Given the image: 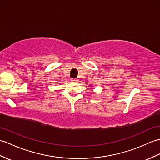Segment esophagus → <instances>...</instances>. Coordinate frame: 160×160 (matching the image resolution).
<instances>
[{
	"instance_id": "34e87169",
	"label": "esophagus",
	"mask_w": 160,
	"mask_h": 160,
	"mask_svg": "<svg viewBox=\"0 0 160 160\" xmlns=\"http://www.w3.org/2000/svg\"><path fill=\"white\" fill-rule=\"evenodd\" d=\"M71 81L72 82H78V80L75 79V78H72Z\"/></svg>"
}]
</instances>
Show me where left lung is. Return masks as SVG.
I'll use <instances>...</instances> for the list:
<instances>
[{"label": "left lung", "mask_w": 160, "mask_h": 160, "mask_svg": "<svg viewBox=\"0 0 160 160\" xmlns=\"http://www.w3.org/2000/svg\"><path fill=\"white\" fill-rule=\"evenodd\" d=\"M90 87H92V85H90Z\"/></svg>", "instance_id": "8db88e82"}]
</instances>
